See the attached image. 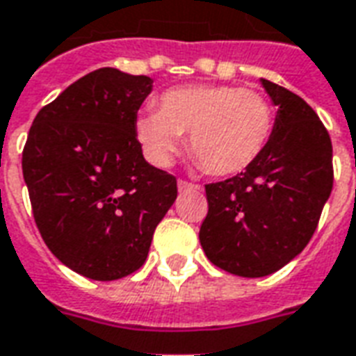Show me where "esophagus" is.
Here are the masks:
<instances>
[{"instance_id": "obj_1", "label": "esophagus", "mask_w": 356, "mask_h": 356, "mask_svg": "<svg viewBox=\"0 0 356 356\" xmlns=\"http://www.w3.org/2000/svg\"><path fill=\"white\" fill-rule=\"evenodd\" d=\"M193 189H200V186L197 184H191V181H186V180H178V191H193Z\"/></svg>"}]
</instances>
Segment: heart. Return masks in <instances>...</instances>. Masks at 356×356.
Listing matches in <instances>:
<instances>
[{
    "instance_id": "1",
    "label": "heart",
    "mask_w": 356,
    "mask_h": 356,
    "mask_svg": "<svg viewBox=\"0 0 356 356\" xmlns=\"http://www.w3.org/2000/svg\"><path fill=\"white\" fill-rule=\"evenodd\" d=\"M138 143L152 161L167 167L189 133V148L210 175L232 176L257 161L274 133L266 95L240 86H180L167 90L159 111L135 122Z\"/></svg>"
}]
</instances>
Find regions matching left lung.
<instances>
[{
    "instance_id": "1",
    "label": "left lung",
    "mask_w": 356,
    "mask_h": 356,
    "mask_svg": "<svg viewBox=\"0 0 356 356\" xmlns=\"http://www.w3.org/2000/svg\"><path fill=\"white\" fill-rule=\"evenodd\" d=\"M276 105L274 133L244 172L207 184L199 240L210 263L263 277L293 261L314 236L334 181L332 143L312 106L261 79Z\"/></svg>"
}]
</instances>
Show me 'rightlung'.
<instances>
[{
	"instance_id": "obj_1",
	"label": "right lung",
	"mask_w": 356,
	"mask_h": 356,
	"mask_svg": "<svg viewBox=\"0 0 356 356\" xmlns=\"http://www.w3.org/2000/svg\"><path fill=\"white\" fill-rule=\"evenodd\" d=\"M154 80L103 67L42 106L22 152L37 229L80 276L112 282L148 257L176 178L149 165L135 133Z\"/></svg>"
}]
</instances>
